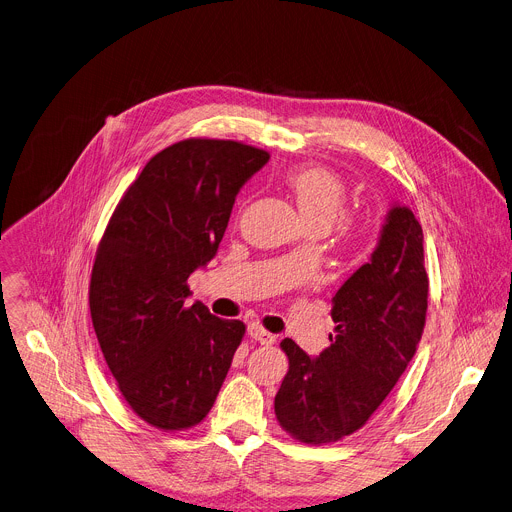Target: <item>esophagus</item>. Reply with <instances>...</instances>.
I'll list each match as a JSON object with an SVG mask.
<instances>
[{
  "mask_svg": "<svg viewBox=\"0 0 512 512\" xmlns=\"http://www.w3.org/2000/svg\"><path fill=\"white\" fill-rule=\"evenodd\" d=\"M247 333H249V337H251L253 341H257V343H261V345H271V343L275 341V337H273L271 333H267V331L261 327V324H257V322L249 324Z\"/></svg>",
  "mask_w": 512,
  "mask_h": 512,
  "instance_id": "obj_1",
  "label": "esophagus"
}]
</instances>
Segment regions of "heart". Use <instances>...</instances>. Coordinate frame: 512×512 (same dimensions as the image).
I'll use <instances>...</instances> for the list:
<instances>
[{"instance_id":"1","label":"heart","mask_w":512,"mask_h":512,"mask_svg":"<svg viewBox=\"0 0 512 512\" xmlns=\"http://www.w3.org/2000/svg\"><path fill=\"white\" fill-rule=\"evenodd\" d=\"M286 185L310 228H331L345 208V183L327 167L292 169L286 173Z\"/></svg>"}]
</instances>
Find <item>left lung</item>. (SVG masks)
Masks as SVG:
<instances>
[{
    "label": "left lung",
    "mask_w": 512,
    "mask_h": 512,
    "mask_svg": "<svg viewBox=\"0 0 512 512\" xmlns=\"http://www.w3.org/2000/svg\"><path fill=\"white\" fill-rule=\"evenodd\" d=\"M429 298L423 228L392 204L378 245L333 298L331 345L310 357L292 339L275 394V416L298 441L335 443L357 429L392 392L421 343Z\"/></svg>",
    "instance_id": "1"
}]
</instances>
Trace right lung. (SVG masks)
<instances>
[{
	"instance_id": "add662e5",
	"label": "right lung",
	"mask_w": 512,
	"mask_h": 512,
	"mask_svg": "<svg viewBox=\"0 0 512 512\" xmlns=\"http://www.w3.org/2000/svg\"><path fill=\"white\" fill-rule=\"evenodd\" d=\"M269 153L188 138L157 153L116 206L91 269L89 310L130 408L181 431L210 412L245 335L188 304V277L210 263L243 185Z\"/></svg>"
}]
</instances>
